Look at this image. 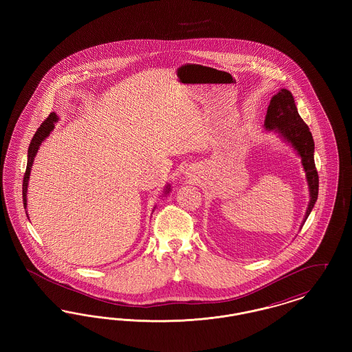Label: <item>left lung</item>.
I'll return each mask as SVG.
<instances>
[{
    "mask_svg": "<svg viewBox=\"0 0 352 352\" xmlns=\"http://www.w3.org/2000/svg\"><path fill=\"white\" fill-rule=\"evenodd\" d=\"M264 126L268 132L277 134L284 142L290 145L301 158L302 168L306 174L310 201L301 223L305 224L316 201L318 199V173L314 164V140L309 126L302 120L293 95L281 88L269 102Z\"/></svg>",
    "mask_w": 352,
    "mask_h": 352,
    "instance_id": "8db88e82",
    "label": "left lung"
}]
</instances>
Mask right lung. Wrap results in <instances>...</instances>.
Masks as SVG:
<instances>
[{"label":"right lung","mask_w":352,"mask_h":352,"mask_svg":"<svg viewBox=\"0 0 352 352\" xmlns=\"http://www.w3.org/2000/svg\"><path fill=\"white\" fill-rule=\"evenodd\" d=\"M59 118L56 116L55 112L50 113V116L46 118L42 125L38 128V131L34 134L33 140L30 142V146H29V151H28V165H26V173H25V177H23V184H22V199H23V207L25 210L28 208V187H29V179H30V173H32V168H33L34 158L38 153L39 146L42 145V142L50 135L51 132L54 131L55 128V122L58 121ZM171 191V187L170 184H166L165 188H164V197L168 195V192ZM155 208V207H154ZM154 211V210H153ZM26 215H28V210H26ZM29 218V217H28ZM30 220V219H29Z\"/></svg>","instance_id":"obj_1"}]
</instances>
